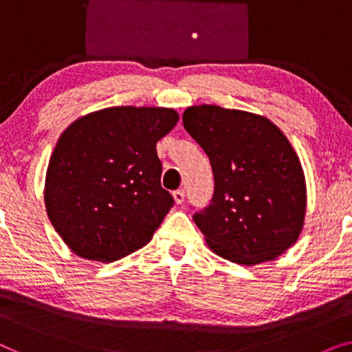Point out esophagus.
I'll return each instance as SVG.
<instances>
[{
  "label": "esophagus",
  "instance_id": "1",
  "mask_svg": "<svg viewBox=\"0 0 352 352\" xmlns=\"http://www.w3.org/2000/svg\"><path fill=\"white\" fill-rule=\"evenodd\" d=\"M173 197H175V201L177 205H181L182 201H184V197H186V192L182 190V189H177V190H175L173 192Z\"/></svg>",
  "mask_w": 352,
  "mask_h": 352
}]
</instances>
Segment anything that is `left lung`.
Masks as SVG:
<instances>
[{
    "label": "left lung",
    "mask_w": 352,
    "mask_h": 352,
    "mask_svg": "<svg viewBox=\"0 0 352 352\" xmlns=\"http://www.w3.org/2000/svg\"><path fill=\"white\" fill-rule=\"evenodd\" d=\"M182 124L210 158L214 192L194 221L216 254L239 264L271 261L298 240L306 182L292 144L267 118L195 105Z\"/></svg>",
    "instance_id": "obj_1"
}]
</instances>
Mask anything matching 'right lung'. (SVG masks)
<instances>
[{
    "label": "right lung",
    "instance_id": "obj_1",
    "mask_svg": "<svg viewBox=\"0 0 352 352\" xmlns=\"http://www.w3.org/2000/svg\"><path fill=\"white\" fill-rule=\"evenodd\" d=\"M163 107H110L62 133L46 173L50 221L72 252L115 261L152 239L175 205L162 187L157 142L176 126Z\"/></svg>",
    "mask_w": 352,
    "mask_h": 352
}]
</instances>
